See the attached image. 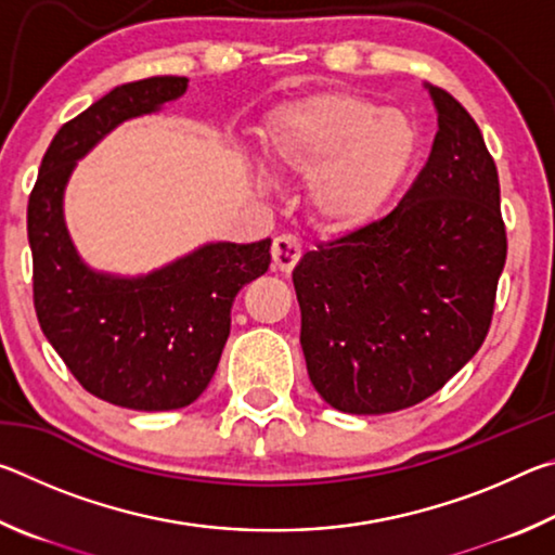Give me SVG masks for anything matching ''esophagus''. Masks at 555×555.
Masks as SVG:
<instances>
[{
	"instance_id": "obj_1",
	"label": "esophagus",
	"mask_w": 555,
	"mask_h": 555,
	"mask_svg": "<svg viewBox=\"0 0 555 555\" xmlns=\"http://www.w3.org/2000/svg\"><path fill=\"white\" fill-rule=\"evenodd\" d=\"M271 259H274V269H279L281 274H291L300 259L298 240L291 237V234H281V237H276L274 244H271Z\"/></svg>"
}]
</instances>
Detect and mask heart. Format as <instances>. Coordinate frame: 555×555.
Returning a JSON list of instances; mask_svg holds the SVG:
<instances>
[{
    "mask_svg": "<svg viewBox=\"0 0 555 555\" xmlns=\"http://www.w3.org/2000/svg\"><path fill=\"white\" fill-rule=\"evenodd\" d=\"M418 156V129L397 109L357 92H315L271 112L259 168L269 181H306L318 230L352 234L391 208Z\"/></svg>",
    "mask_w": 555,
    "mask_h": 555,
    "instance_id": "obj_1",
    "label": "heart"
}]
</instances>
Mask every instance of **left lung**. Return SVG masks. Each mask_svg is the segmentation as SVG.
<instances>
[{
    "label": "left lung",
    "instance_id": "1",
    "mask_svg": "<svg viewBox=\"0 0 555 555\" xmlns=\"http://www.w3.org/2000/svg\"><path fill=\"white\" fill-rule=\"evenodd\" d=\"M428 164L387 218L294 269L308 377L333 409L377 416L428 399L490 331L506 259L500 178L480 127L428 86Z\"/></svg>",
    "mask_w": 555,
    "mask_h": 555
}]
</instances>
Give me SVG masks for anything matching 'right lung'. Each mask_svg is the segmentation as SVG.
<instances>
[{
  "label": "right lung",
  "mask_w": 555,
  "mask_h": 555,
  "mask_svg": "<svg viewBox=\"0 0 555 555\" xmlns=\"http://www.w3.org/2000/svg\"><path fill=\"white\" fill-rule=\"evenodd\" d=\"M188 78L127 82L59 129L29 198L34 304L41 331L98 399L134 411L193 403L218 370L237 291L271 264V240L205 242L146 274L90 267L65 222V188L121 121L183 98Z\"/></svg>",
  "instance_id": "right-lung-1"
}]
</instances>
